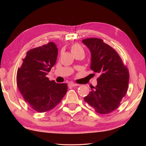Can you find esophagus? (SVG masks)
Returning a JSON list of instances; mask_svg holds the SVG:
<instances>
[{
    "mask_svg": "<svg viewBox=\"0 0 146 146\" xmlns=\"http://www.w3.org/2000/svg\"><path fill=\"white\" fill-rule=\"evenodd\" d=\"M69 86H72V87H74V86H78V84H76V83H69Z\"/></svg>",
    "mask_w": 146,
    "mask_h": 146,
    "instance_id": "obj_1",
    "label": "esophagus"
}]
</instances>
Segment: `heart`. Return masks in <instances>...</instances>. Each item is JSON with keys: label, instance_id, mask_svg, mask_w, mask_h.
<instances>
[{"label": "heart", "instance_id": "b5f03b06", "mask_svg": "<svg viewBox=\"0 0 146 146\" xmlns=\"http://www.w3.org/2000/svg\"><path fill=\"white\" fill-rule=\"evenodd\" d=\"M70 50L72 54L74 55L76 54H78V53H83L84 54V50L83 47L77 43H75L72 45Z\"/></svg>", "mask_w": 146, "mask_h": 146}]
</instances>
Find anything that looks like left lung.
<instances>
[{
  "instance_id": "obj_1",
  "label": "left lung",
  "mask_w": 146,
  "mask_h": 146,
  "mask_svg": "<svg viewBox=\"0 0 146 146\" xmlns=\"http://www.w3.org/2000/svg\"><path fill=\"white\" fill-rule=\"evenodd\" d=\"M82 42L91 53V69L99 75L98 85L84 100L96 113L109 114L117 108L127 93L129 70L117 52L102 39L86 38Z\"/></svg>"
}]
</instances>
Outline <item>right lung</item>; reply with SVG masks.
Wrapping results in <instances>:
<instances>
[{
  "instance_id": "1",
  "label": "right lung",
  "mask_w": 146,
  "mask_h": 146,
  "mask_svg": "<svg viewBox=\"0 0 146 146\" xmlns=\"http://www.w3.org/2000/svg\"><path fill=\"white\" fill-rule=\"evenodd\" d=\"M57 55L56 45L50 42L28 51L17 69V88L24 100L37 112L44 113L55 107L68 91L66 83H56L46 77Z\"/></svg>"
}]
</instances>
